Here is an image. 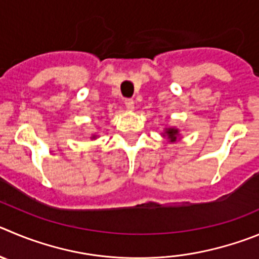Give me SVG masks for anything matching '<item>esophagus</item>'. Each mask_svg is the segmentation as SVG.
I'll return each mask as SVG.
<instances>
[{
  "label": "esophagus",
  "mask_w": 259,
  "mask_h": 259,
  "mask_svg": "<svg viewBox=\"0 0 259 259\" xmlns=\"http://www.w3.org/2000/svg\"><path fill=\"white\" fill-rule=\"evenodd\" d=\"M125 103V107L127 108V110H134V101L130 100V98H126V100L124 101Z\"/></svg>",
  "instance_id": "1"
}]
</instances>
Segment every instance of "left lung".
Instances as JSON below:
<instances>
[{"instance_id":"left-lung-1","label":"left lung","mask_w":259,"mask_h":259,"mask_svg":"<svg viewBox=\"0 0 259 259\" xmlns=\"http://www.w3.org/2000/svg\"><path fill=\"white\" fill-rule=\"evenodd\" d=\"M167 132H166V134L168 135V138H170L171 141H175L176 139V135H178V130L176 129H166Z\"/></svg>"}]
</instances>
